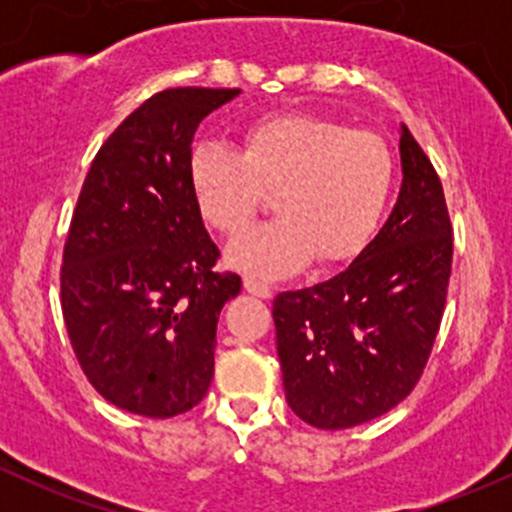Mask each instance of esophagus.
Listing matches in <instances>:
<instances>
[{"label": "esophagus", "instance_id": "1", "mask_svg": "<svg viewBox=\"0 0 512 512\" xmlns=\"http://www.w3.org/2000/svg\"><path fill=\"white\" fill-rule=\"evenodd\" d=\"M245 289L250 294H255V297H262V299H270L272 297V287L267 285V282L255 280V277H245Z\"/></svg>", "mask_w": 512, "mask_h": 512}]
</instances>
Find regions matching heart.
Masks as SVG:
<instances>
[{"instance_id": "heart-1", "label": "heart", "mask_w": 512, "mask_h": 512, "mask_svg": "<svg viewBox=\"0 0 512 512\" xmlns=\"http://www.w3.org/2000/svg\"><path fill=\"white\" fill-rule=\"evenodd\" d=\"M190 193L210 227L235 235L275 193V220L250 227L227 247L237 270L282 277L309 260L339 265L369 245L394 188V156L374 131L332 118L280 113L242 133L240 151L198 143L188 163Z\"/></svg>"}]
</instances>
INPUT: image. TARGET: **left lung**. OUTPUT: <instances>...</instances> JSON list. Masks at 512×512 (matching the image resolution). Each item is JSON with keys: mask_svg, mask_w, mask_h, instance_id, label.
<instances>
[{"mask_svg": "<svg viewBox=\"0 0 512 512\" xmlns=\"http://www.w3.org/2000/svg\"><path fill=\"white\" fill-rule=\"evenodd\" d=\"M399 200L379 235L327 282L277 294L272 317L289 409L339 431L379 418L421 379L453 262L443 185L401 126Z\"/></svg>", "mask_w": 512, "mask_h": 512, "instance_id": "left-lung-1", "label": "left lung"}]
</instances>
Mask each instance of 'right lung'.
Returning <instances> with one entry per match:
<instances>
[{"label":"right lung","instance_id":"right-lung-1","mask_svg":"<svg viewBox=\"0 0 512 512\" xmlns=\"http://www.w3.org/2000/svg\"><path fill=\"white\" fill-rule=\"evenodd\" d=\"M240 89H165L98 148L61 265V312L76 359L113 406L148 418L185 414L215 371V329L235 272L213 270L190 193L200 121Z\"/></svg>","mask_w":512,"mask_h":512}]
</instances>
